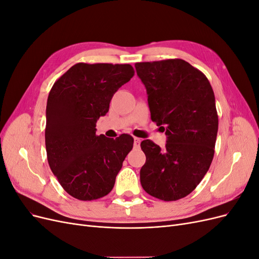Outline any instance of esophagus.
Returning <instances> with one entry per match:
<instances>
[{"label": "esophagus", "instance_id": "esophagus-1", "mask_svg": "<svg viewBox=\"0 0 259 259\" xmlns=\"http://www.w3.org/2000/svg\"><path fill=\"white\" fill-rule=\"evenodd\" d=\"M140 142H142V140H140V138L135 137V138H134V147H135V148H139Z\"/></svg>", "mask_w": 259, "mask_h": 259}]
</instances>
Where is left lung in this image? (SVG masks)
Here are the masks:
<instances>
[{"label":"left lung","instance_id":"obj_1","mask_svg":"<svg viewBox=\"0 0 259 259\" xmlns=\"http://www.w3.org/2000/svg\"><path fill=\"white\" fill-rule=\"evenodd\" d=\"M145 84L151 120L165 131V148L152 140L140 147L146 163L140 169L144 190L162 201L190 194L214 158L218 131L215 96L199 69L183 59L136 62Z\"/></svg>","mask_w":259,"mask_h":259}]
</instances>
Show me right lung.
Returning a JSON list of instances; mask_svg holds the SVG:
<instances>
[{
    "mask_svg": "<svg viewBox=\"0 0 259 259\" xmlns=\"http://www.w3.org/2000/svg\"><path fill=\"white\" fill-rule=\"evenodd\" d=\"M131 65L77 62L54 83L46 106L48 161L64 190L81 201L112 190L134 138L96 134L113 94L134 76Z\"/></svg>",
    "mask_w": 259,
    "mask_h": 259,
    "instance_id": "obj_1",
    "label": "right lung"
}]
</instances>
